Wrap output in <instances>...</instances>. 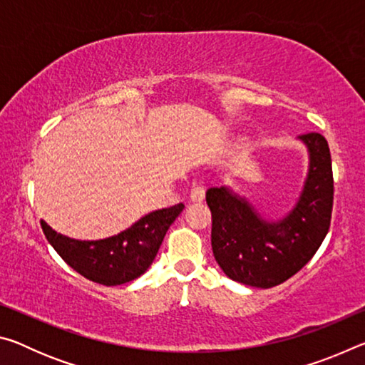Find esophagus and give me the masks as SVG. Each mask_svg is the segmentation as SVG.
<instances>
[{
  "label": "esophagus",
  "instance_id": "34e87169",
  "mask_svg": "<svg viewBox=\"0 0 365 365\" xmlns=\"http://www.w3.org/2000/svg\"><path fill=\"white\" fill-rule=\"evenodd\" d=\"M205 196H206V188H205V185L196 183L195 187L191 188V193H190L191 201H195V202H201L202 200H205Z\"/></svg>",
  "mask_w": 365,
  "mask_h": 365
}]
</instances>
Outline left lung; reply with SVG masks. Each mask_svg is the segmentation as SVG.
Segmentation results:
<instances>
[{
  "label": "left lung",
  "mask_w": 365,
  "mask_h": 365,
  "mask_svg": "<svg viewBox=\"0 0 365 365\" xmlns=\"http://www.w3.org/2000/svg\"><path fill=\"white\" fill-rule=\"evenodd\" d=\"M299 138L311 153V168L298 205L283 220L264 222L225 187L206 191L214 257L235 282L256 288L280 285L311 261L329 233L333 209L330 148L317 132Z\"/></svg>",
  "instance_id": "left-lung-1"
}]
</instances>
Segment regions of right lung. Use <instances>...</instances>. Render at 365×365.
<instances>
[{"label":"right lung","instance_id":"right-lung-1","mask_svg":"<svg viewBox=\"0 0 365 365\" xmlns=\"http://www.w3.org/2000/svg\"><path fill=\"white\" fill-rule=\"evenodd\" d=\"M183 207L178 202L172 207L159 209L145 215L125 232L98 242H78L56 233L45 220L40 224L49 245L73 270L100 285L115 287L145 274Z\"/></svg>","mask_w":365,"mask_h":365}]
</instances>
